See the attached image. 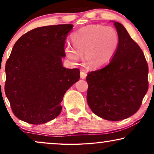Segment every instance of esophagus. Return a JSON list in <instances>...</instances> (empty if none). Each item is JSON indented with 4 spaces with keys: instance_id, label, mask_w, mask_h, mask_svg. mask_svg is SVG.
Wrapping results in <instances>:
<instances>
[{
    "instance_id": "obj_1",
    "label": "esophagus",
    "mask_w": 154,
    "mask_h": 154,
    "mask_svg": "<svg viewBox=\"0 0 154 154\" xmlns=\"http://www.w3.org/2000/svg\"><path fill=\"white\" fill-rule=\"evenodd\" d=\"M87 76V73L85 72V71H81V78L82 79H85V77Z\"/></svg>"
}]
</instances>
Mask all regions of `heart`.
<instances>
[{"instance_id":"obj_1","label":"heart","mask_w":154,"mask_h":154,"mask_svg":"<svg viewBox=\"0 0 154 154\" xmlns=\"http://www.w3.org/2000/svg\"><path fill=\"white\" fill-rule=\"evenodd\" d=\"M73 45L66 44L64 52L72 62H79L81 54L85 64L92 69L102 67L112 60L117 51L119 36L111 26L91 24L84 26L71 35Z\"/></svg>"}]
</instances>
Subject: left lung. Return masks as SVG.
<instances>
[{
  "label": "left lung",
  "instance_id": "8db88e82",
  "mask_svg": "<svg viewBox=\"0 0 154 154\" xmlns=\"http://www.w3.org/2000/svg\"><path fill=\"white\" fill-rule=\"evenodd\" d=\"M119 36L117 51L108 65L88 72L87 101L94 114L121 121L139 110L148 90L149 68L144 54L121 23L113 22Z\"/></svg>",
  "mask_w": 154,
  "mask_h": 154
}]
</instances>
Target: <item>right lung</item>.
Masks as SVG:
<instances>
[{"label": "right lung", "mask_w": 154, "mask_h": 154, "mask_svg": "<svg viewBox=\"0 0 154 154\" xmlns=\"http://www.w3.org/2000/svg\"><path fill=\"white\" fill-rule=\"evenodd\" d=\"M72 24L38 27L17 40L5 64V92L14 116L33 125L57 117L67 90L80 79L66 69L65 40Z\"/></svg>", "instance_id": "obj_1"}]
</instances>
